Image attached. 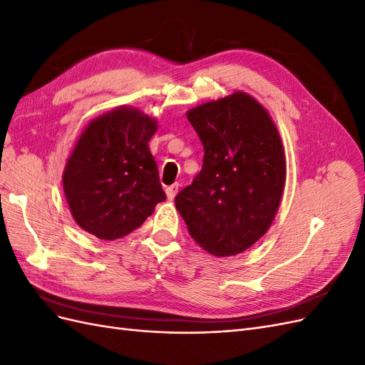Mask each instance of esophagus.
I'll return each mask as SVG.
<instances>
[{
	"label": "esophagus",
	"mask_w": 365,
	"mask_h": 365,
	"mask_svg": "<svg viewBox=\"0 0 365 365\" xmlns=\"http://www.w3.org/2000/svg\"><path fill=\"white\" fill-rule=\"evenodd\" d=\"M178 189H180V185H178V184L169 185L168 189H165V195H168L169 200H173V197L176 196V193H178Z\"/></svg>",
	"instance_id": "1"
}]
</instances>
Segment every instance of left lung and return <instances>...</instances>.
Segmentation results:
<instances>
[{
  "label": "left lung",
  "instance_id": "obj_1",
  "mask_svg": "<svg viewBox=\"0 0 365 365\" xmlns=\"http://www.w3.org/2000/svg\"><path fill=\"white\" fill-rule=\"evenodd\" d=\"M204 146L201 172L175 196L192 239L217 257L244 252L267 233L286 181L284 149L269 113L236 91L192 108Z\"/></svg>",
  "mask_w": 365,
  "mask_h": 365
}]
</instances>
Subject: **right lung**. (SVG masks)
Listing matches in <instances>:
<instances>
[{
	"label": "right lung",
	"instance_id": "obj_1",
	"mask_svg": "<svg viewBox=\"0 0 365 365\" xmlns=\"http://www.w3.org/2000/svg\"><path fill=\"white\" fill-rule=\"evenodd\" d=\"M155 118L117 106L85 128L65 164L62 182L71 216L98 239L115 240L138 228L165 200L149 141Z\"/></svg>",
	"mask_w": 365,
	"mask_h": 365
}]
</instances>
